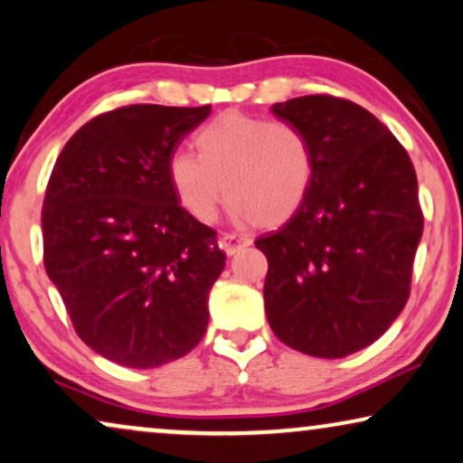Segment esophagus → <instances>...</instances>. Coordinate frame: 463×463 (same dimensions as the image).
I'll list each match as a JSON object with an SVG mask.
<instances>
[{
  "instance_id": "1",
  "label": "esophagus",
  "mask_w": 463,
  "mask_h": 463,
  "mask_svg": "<svg viewBox=\"0 0 463 463\" xmlns=\"http://www.w3.org/2000/svg\"><path fill=\"white\" fill-rule=\"evenodd\" d=\"M221 246H223V250L232 257L242 249H246V246H250V238L244 236V233L227 232V233H223V236H221Z\"/></svg>"
}]
</instances>
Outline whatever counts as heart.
<instances>
[{"label":"heart","instance_id":"heart-1","mask_svg":"<svg viewBox=\"0 0 463 463\" xmlns=\"http://www.w3.org/2000/svg\"><path fill=\"white\" fill-rule=\"evenodd\" d=\"M195 149L175 151L166 173L183 208L211 221L227 194L230 213L257 227H278L299 213L316 162L297 124L227 111L195 132Z\"/></svg>","mask_w":463,"mask_h":463}]
</instances>
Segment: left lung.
Listing matches in <instances>:
<instances>
[{
  "label": "left lung",
  "instance_id": "8db88e82",
  "mask_svg": "<svg viewBox=\"0 0 463 463\" xmlns=\"http://www.w3.org/2000/svg\"><path fill=\"white\" fill-rule=\"evenodd\" d=\"M271 111L309 137L316 173L299 213L255 240L269 265L265 314L293 350L344 358L409 299L423 232L415 168L388 126L347 99L309 94Z\"/></svg>",
  "mask_w": 463,
  "mask_h": 463
}]
</instances>
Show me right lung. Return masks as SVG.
Returning a JSON list of instances; mask_svg holds the SVG:
<instances>
[{"label":"right lung","mask_w":463,"mask_h":463,"mask_svg":"<svg viewBox=\"0 0 463 463\" xmlns=\"http://www.w3.org/2000/svg\"><path fill=\"white\" fill-rule=\"evenodd\" d=\"M211 113L126 105L69 138L42 208L43 265L75 333L130 369L185 356L208 326L225 268L217 232L179 204L166 164Z\"/></svg>","instance_id":"1"}]
</instances>
